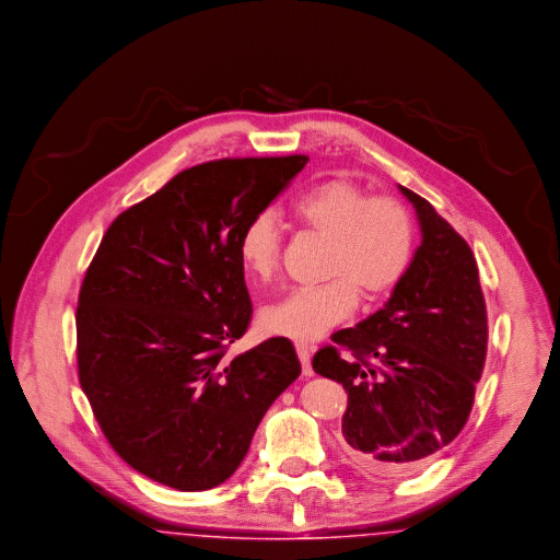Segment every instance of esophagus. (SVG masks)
<instances>
[{
	"label": "esophagus",
	"mask_w": 560,
	"mask_h": 560,
	"mask_svg": "<svg viewBox=\"0 0 560 560\" xmlns=\"http://www.w3.org/2000/svg\"><path fill=\"white\" fill-rule=\"evenodd\" d=\"M295 352H298V359L302 364V375L304 377H313V362H311V348L306 343H295Z\"/></svg>",
	"instance_id": "obj_1"
}]
</instances>
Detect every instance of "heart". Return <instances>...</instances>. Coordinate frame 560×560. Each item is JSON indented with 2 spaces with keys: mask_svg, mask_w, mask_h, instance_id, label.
Wrapping results in <instances>:
<instances>
[{
  "mask_svg": "<svg viewBox=\"0 0 560 560\" xmlns=\"http://www.w3.org/2000/svg\"><path fill=\"white\" fill-rule=\"evenodd\" d=\"M291 217L331 242L325 277L316 288H295L262 308L258 325L269 336L311 341L357 308L359 293L377 300L410 269L415 226L402 203L371 196L350 179L320 180L291 203ZM283 237L272 210L256 212L242 229L237 256L249 277L265 281L281 262Z\"/></svg>",
  "mask_w": 560,
  "mask_h": 560,
  "instance_id": "obj_1",
  "label": "heart"
}]
</instances>
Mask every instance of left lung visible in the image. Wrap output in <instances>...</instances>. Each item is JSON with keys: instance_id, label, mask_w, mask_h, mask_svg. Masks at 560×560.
<instances>
[{"instance_id": "1", "label": "left lung", "mask_w": 560, "mask_h": 560, "mask_svg": "<svg viewBox=\"0 0 560 560\" xmlns=\"http://www.w3.org/2000/svg\"><path fill=\"white\" fill-rule=\"evenodd\" d=\"M421 246L387 304L334 334L314 373L343 385L348 454L373 472H412L467 423L488 352V314L469 244L415 191ZM349 352L340 357V350Z\"/></svg>"}]
</instances>
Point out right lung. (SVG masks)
I'll list each match as a JSON object with an SVG mask.
<instances>
[{
  "instance_id": "1",
  "label": "right lung",
  "mask_w": 560,
  "mask_h": 560,
  "mask_svg": "<svg viewBox=\"0 0 560 560\" xmlns=\"http://www.w3.org/2000/svg\"><path fill=\"white\" fill-rule=\"evenodd\" d=\"M306 156L223 158L179 173L108 226L79 291L77 364L135 470L180 492L226 481L302 366L275 337L229 359L252 318L237 240Z\"/></svg>"
}]
</instances>
